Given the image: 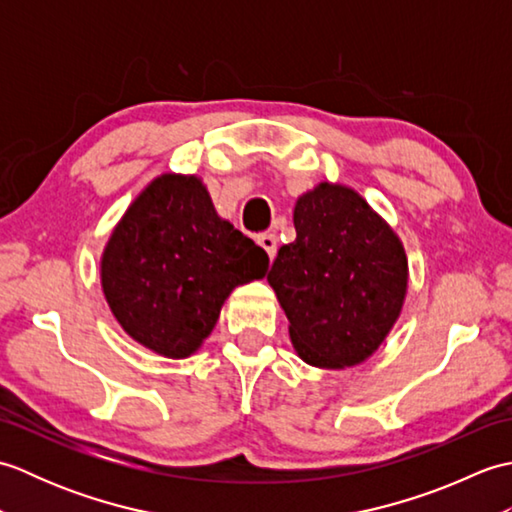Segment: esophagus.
I'll return each instance as SVG.
<instances>
[{"label": "esophagus", "instance_id": "1", "mask_svg": "<svg viewBox=\"0 0 512 512\" xmlns=\"http://www.w3.org/2000/svg\"><path fill=\"white\" fill-rule=\"evenodd\" d=\"M257 244L266 250L268 259H270V262H273L275 255H277V237L273 233H262V235L257 237Z\"/></svg>", "mask_w": 512, "mask_h": 512}]
</instances>
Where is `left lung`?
<instances>
[{
    "label": "left lung",
    "mask_w": 512,
    "mask_h": 512,
    "mask_svg": "<svg viewBox=\"0 0 512 512\" xmlns=\"http://www.w3.org/2000/svg\"><path fill=\"white\" fill-rule=\"evenodd\" d=\"M297 239L268 273L290 339L314 367H350L378 350L398 319L407 257L394 231L341 184L323 182L295 206Z\"/></svg>",
    "instance_id": "obj_1"
}]
</instances>
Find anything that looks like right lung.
Instances as JSON below:
<instances>
[{"label": "right lung", "mask_w": 512, "mask_h": 512, "mask_svg": "<svg viewBox=\"0 0 512 512\" xmlns=\"http://www.w3.org/2000/svg\"><path fill=\"white\" fill-rule=\"evenodd\" d=\"M268 255L217 217L195 176L165 173L129 206L107 242L103 292L125 332L149 350H198L239 284L262 279Z\"/></svg>", "instance_id": "1"}]
</instances>
